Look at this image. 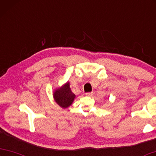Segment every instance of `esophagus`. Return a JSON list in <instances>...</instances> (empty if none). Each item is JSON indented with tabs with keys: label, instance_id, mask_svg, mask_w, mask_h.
<instances>
[{
	"label": "esophagus",
	"instance_id": "1",
	"mask_svg": "<svg viewBox=\"0 0 156 156\" xmlns=\"http://www.w3.org/2000/svg\"><path fill=\"white\" fill-rule=\"evenodd\" d=\"M94 93L93 92H88V93H86V95H87V96H93Z\"/></svg>",
	"mask_w": 156,
	"mask_h": 156
}]
</instances>
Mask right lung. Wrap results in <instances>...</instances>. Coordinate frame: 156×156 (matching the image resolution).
Returning <instances> with one entry per match:
<instances>
[{
    "label": "right lung",
    "instance_id": "right-lung-1",
    "mask_svg": "<svg viewBox=\"0 0 156 156\" xmlns=\"http://www.w3.org/2000/svg\"><path fill=\"white\" fill-rule=\"evenodd\" d=\"M55 102L62 108H66L72 104L76 95L71 91L69 83L67 82L53 93Z\"/></svg>",
    "mask_w": 156,
    "mask_h": 156
}]
</instances>
